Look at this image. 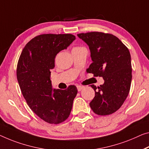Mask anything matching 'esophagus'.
Listing matches in <instances>:
<instances>
[{
    "instance_id": "esophagus-1",
    "label": "esophagus",
    "mask_w": 149,
    "mask_h": 149,
    "mask_svg": "<svg viewBox=\"0 0 149 149\" xmlns=\"http://www.w3.org/2000/svg\"><path fill=\"white\" fill-rule=\"evenodd\" d=\"M77 89H78V91H81L82 89L84 88V86H81V85H77Z\"/></svg>"
}]
</instances>
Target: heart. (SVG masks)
<instances>
[{
  "mask_svg": "<svg viewBox=\"0 0 149 149\" xmlns=\"http://www.w3.org/2000/svg\"><path fill=\"white\" fill-rule=\"evenodd\" d=\"M83 47H76L74 48H73L72 50H78V49H82Z\"/></svg>",
  "mask_w": 149,
  "mask_h": 149,
  "instance_id": "obj_1",
  "label": "heart"
}]
</instances>
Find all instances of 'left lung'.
<instances>
[{
    "instance_id": "left-lung-1",
    "label": "left lung",
    "mask_w": 149,
    "mask_h": 149,
    "mask_svg": "<svg viewBox=\"0 0 149 149\" xmlns=\"http://www.w3.org/2000/svg\"><path fill=\"white\" fill-rule=\"evenodd\" d=\"M88 46L93 63L88 73L102 77L100 86L91 85L95 96L90 107L98 115H109L120 108L129 95L132 80L130 54L127 47L111 34L100 32L78 34Z\"/></svg>"
}]
</instances>
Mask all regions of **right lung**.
I'll return each instance as SVG.
<instances>
[{
	"label": "right lung",
	"mask_w": 149,
	"mask_h": 149,
	"mask_svg": "<svg viewBox=\"0 0 149 149\" xmlns=\"http://www.w3.org/2000/svg\"><path fill=\"white\" fill-rule=\"evenodd\" d=\"M70 34H43L25 45L17 68L20 90L29 107L38 117L50 124H59L69 116L77 88H52L51 69L59 52L75 40Z\"/></svg>",
	"instance_id": "right-lung-1"
}]
</instances>
